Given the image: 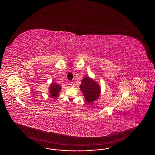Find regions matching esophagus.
<instances>
[{"label":"esophagus","instance_id":"esophagus-1","mask_svg":"<svg viewBox=\"0 0 155 155\" xmlns=\"http://www.w3.org/2000/svg\"><path fill=\"white\" fill-rule=\"evenodd\" d=\"M69 85L71 86V87H74V86H75V84H74V83L73 81H70V82Z\"/></svg>","mask_w":155,"mask_h":155}]
</instances>
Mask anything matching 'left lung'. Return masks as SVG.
<instances>
[{"label": "left lung", "instance_id": "1", "mask_svg": "<svg viewBox=\"0 0 155 155\" xmlns=\"http://www.w3.org/2000/svg\"><path fill=\"white\" fill-rule=\"evenodd\" d=\"M80 87L87 102H92L99 97L100 94L99 85L88 76L82 79Z\"/></svg>", "mask_w": 155, "mask_h": 155}]
</instances>
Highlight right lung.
I'll return each mask as SVG.
<instances>
[{"label":"right lung","mask_w":155,"mask_h":155,"mask_svg":"<svg viewBox=\"0 0 155 155\" xmlns=\"http://www.w3.org/2000/svg\"><path fill=\"white\" fill-rule=\"evenodd\" d=\"M61 90L60 86L58 85L56 83H52L50 86L49 91L50 94V97L54 98L56 97L60 91Z\"/></svg>","instance_id":"obj_1"}]
</instances>
